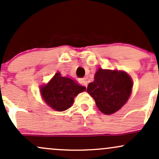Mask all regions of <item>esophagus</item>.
I'll return each instance as SVG.
<instances>
[{
	"label": "esophagus",
	"mask_w": 159,
	"mask_h": 159,
	"mask_svg": "<svg viewBox=\"0 0 159 159\" xmlns=\"http://www.w3.org/2000/svg\"><path fill=\"white\" fill-rule=\"evenodd\" d=\"M80 83H81L83 85H85V87H87V82H86V80H85V79L80 80Z\"/></svg>",
	"instance_id": "esophagus-1"
}]
</instances>
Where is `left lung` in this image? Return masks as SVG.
Returning <instances> with one entry per match:
<instances>
[{
    "label": "left lung",
    "instance_id": "obj_1",
    "mask_svg": "<svg viewBox=\"0 0 159 159\" xmlns=\"http://www.w3.org/2000/svg\"><path fill=\"white\" fill-rule=\"evenodd\" d=\"M132 87V80L125 71L99 68L94 74V81L88 85L87 92L101 112L110 115L125 104Z\"/></svg>",
    "mask_w": 159,
    "mask_h": 159
}]
</instances>
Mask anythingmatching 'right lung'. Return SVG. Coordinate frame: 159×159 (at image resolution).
I'll list each match as a JSON object with an SVG mask.
<instances>
[{
	"label": "right lung",
	"instance_id": "right-lung-1",
	"mask_svg": "<svg viewBox=\"0 0 159 159\" xmlns=\"http://www.w3.org/2000/svg\"><path fill=\"white\" fill-rule=\"evenodd\" d=\"M86 88L81 86L69 77L56 73L50 81L40 86V92L43 101L53 110L64 111L72 106L74 98Z\"/></svg>",
	"mask_w": 159,
	"mask_h": 159
}]
</instances>
